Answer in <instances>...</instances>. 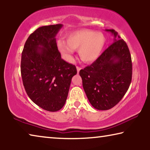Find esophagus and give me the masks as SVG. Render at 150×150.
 Listing matches in <instances>:
<instances>
[{"label":"esophagus","mask_w":150,"mask_h":150,"mask_svg":"<svg viewBox=\"0 0 150 150\" xmlns=\"http://www.w3.org/2000/svg\"><path fill=\"white\" fill-rule=\"evenodd\" d=\"M81 69V67H78V66H77V73H79V71Z\"/></svg>","instance_id":"obj_1"}]
</instances>
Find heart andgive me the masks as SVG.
<instances>
[{
  "mask_svg": "<svg viewBox=\"0 0 150 150\" xmlns=\"http://www.w3.org/2000/svg\"><path fill=\"white\" fill-rule=\"evenodd\" d=\"M67 41L60 40L57 42L59 50L67 59H71L74 50L79 49V54L81 59L90 63L100 57L105 47L106 39L100 32L81 30L71 33Z\"/></svg>",
  "mask_w": 150,
  "mask_h": 150,
  "instance_id": "1",
  "label": "heart"
}]
</instances>
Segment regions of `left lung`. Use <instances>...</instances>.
<instances>
[{"label": "left lung", "mask_w": 150, "mask_h": 150, "mask_svg": "<svg viewBox=\"0 0 150 150\" xmlns=\"http://www.w3.org/2000/svg\"><path fill=\"white\" fill-rule=\"evenodd\" d=\"M112 44L90 66L80 70L83 87L94 108L106 110L120 102L132 81V63L126 43L115 30Z\"/></svg>", "instance_id": "obj_1"}]
</instances>
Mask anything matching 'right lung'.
Here are the masks:
<instances>
[{
	"mask_svg": "<svg viewBox=\"0 0 150 150\" xmlns=\"http://www.w3.org/2000/svg\"><path fill=\"white\" fill-rule=\"evenodd\" d=\"M62 24L40 27L30 35L21 58V75L27 95L40 108L50 112L64 106L72 77L73 64L62 59L55 35Z\"/></svg>",
	"mask_w": 150,
	"mask_h": 150,
	"instance_id": "right-lung-1",
	"label": "right lung"
}]
</instances>
